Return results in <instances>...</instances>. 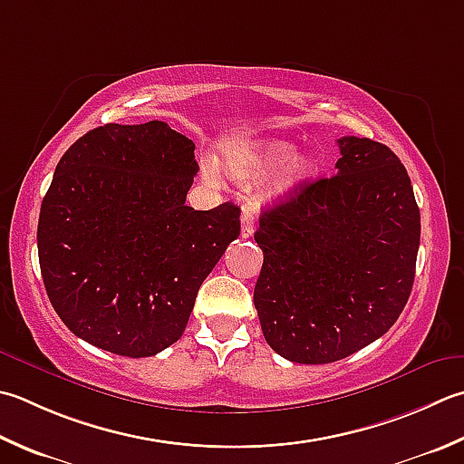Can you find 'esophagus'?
<instances>
[{"instance_id": "34e87169", "label": "esophagus", "mask_w": 464, "mask_h": 464, "mask_svg": "<svg viewBox=\"0 0 464 464\" xmlns=\"http://www.w3.org/2000/svg\"><path fill=\"white\" fill-rule=\"evenodd\" d=\"M253 231H256V219H253V215L249 211H245L241 215V237H251Z\"/></svg>"}]
</instances>
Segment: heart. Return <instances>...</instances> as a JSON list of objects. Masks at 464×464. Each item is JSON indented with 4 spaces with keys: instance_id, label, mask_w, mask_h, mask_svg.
Instances as JSON below:
<instances>
[{
    "instance_id": "heart-1",
    "label": "heart",
    "mask_w": 464,
    "mask_h": 464,
    "mask_svg": "<svg viewBox=\"0 0 464 464\" xmlns=\"http://www.w3.org/2000/svg\"><path fill=\"white\" fill-rule=\"evenodd\" d=\"M223 162L227 172L233 179L241 180V183H249V180L269 175L276 169L274 177L261 190L263 201L287 195L289 190H294L315 170V160L310 154L295 152L292 142L277 139L261 140L257 144H251V147L233 149L225 154ZM203 172L208 183H219V170L211 162L205 165Z\"/></svg>"
}]
</instances>
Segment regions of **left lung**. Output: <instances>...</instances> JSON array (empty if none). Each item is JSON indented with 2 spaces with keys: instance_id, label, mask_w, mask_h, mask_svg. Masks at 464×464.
Wrapping results in <instances>:
<instances>
[{
  "instance_id": "left-lung-1",
  "label": "left lung",
  "mask_w": 464,
  "mask_h": 464,
  "mask_svg": "<svg viewBox=\"0 0 464 464\" xmlns=\"http://www.w3.org/2000/svg\"><path fill=\"white\" fill-rule=\"evenodd\" d=\"M338 144V172L294 188L256 231L261 330L297 364L366 348L392 328L414 284L420 211L404 165L376 140Z\"/></svg>"
}]
</instances>
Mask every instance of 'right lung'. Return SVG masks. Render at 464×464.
<instances>
[{"instance_id":"right-lung-1","label":"right lung","mask_w":464,"mask_h":464,"mask_svg":"<svg viewBox=\"0 0 464 464\" xmlns=\"http://www.w3.org/2000/svg\"><path fill=\"white\" fill-rule=\"evenodd\" d=\"M195 142L167 122L104 124L60 159L38 223L45 292L72 334L147 358L183 335L241 208L187 207Z\"/></svg>"}]
</instances>
